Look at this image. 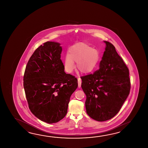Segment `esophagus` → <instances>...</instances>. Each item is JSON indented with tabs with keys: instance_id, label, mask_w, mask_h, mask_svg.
<instances>
[{
	"instance_id": "esophagus-1",
	"label": "esophagus",
	"mask_w": 148,
	"mask_h": 148,
	"mask_svg": "<svg viewBox=\"0 0 148 148\" xmlns=\"http://www.w3.org/2000/svg\"><path fill=\"white\" fill-rule=\"evenodd\" d=\"M78 88H80L81 85H82V81H81L80 78H78Z\"/></svg>"
}]
</instances>
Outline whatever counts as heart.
Masks as SVG:
<instances>
[{
    "label": "heart",
    "mask_w": 148,
    "mask_h": 148,
    "mask_svg": "<svg viewBox=\"0 0 148 148\" xmlns=\"http://www.w3.org/2000/svg\"><path fill=\"white\" fill-rule=\"evenodd\" d=\"M100 60L99 53L87 44L80 42L73 44L69 48L68 55L64 61V68L67 73H71L77 63V69L82 73H89L98 66Z\"/></svg>",
    "instance_id": "heart-1"
}]
</instances>
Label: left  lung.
I'll list each match as a JSON object with an SVG mask.
<instances>
[{"label":"left lung","mask_w":148,"mask_h":148,"mask_svg":"<svg viewBox=\"0 0 148 148\" xmlns=\"http://www.w3.org/2000/svg\"><path fill=\"white\" fill-rule=\"evenodd\" d=\"M104 42L106 47L99 69L81 77L87 113L99 122L110 120L118 113L131 88L129 69L113 45Z\"/></svg>","instance_id":"1"}]
</instances>
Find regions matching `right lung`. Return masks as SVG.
<instances>
[{"instance_id":"right-lung-1","label":"right lung","mask_w":148,"mask_h":148,"mask_svg":"<svg viewBox=\"0 0 148 148\" xmlns=\"http://www.w3.org/2000/svg\"><path fill=\"white\" fill-rule=\"evenodd\" d=\"M61 52L60 43H44L32 55L24 75L29 110L39 120L49 124L65 117L70 98L78 87L77 79L64 72Z\"/></svg>"}]
</instances>
